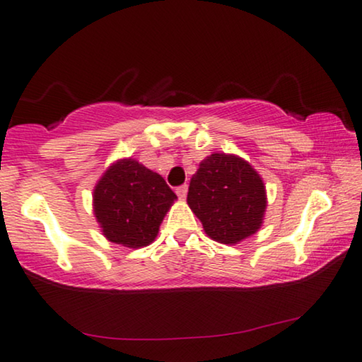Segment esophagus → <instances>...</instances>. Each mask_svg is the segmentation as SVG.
<instances>
[{"label":"esophagus","instance_id":"esophagus-1","mask_svg":"<svg viewBox=\"0 0 362 362\" xmlns=\"http://www.w3.org/2000/svg\"><path fill=\"white\" fill-rule=\"evenodd\" d=\"M187 192H188V187H187V185L177 187V190H175V193H177V195H179V198H182V199L187 197Z\"/></svg>","mask_w":362,"mask_h":362}]
</instances>
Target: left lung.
<instances>
[{
  "label": "left lung",
  "mask_w": 362,
  "mask_h": 362,
  "mask_svg": "<svg viewBox=\"0 0 362 362\" xmlns=\"http://www.w3.org/2000/svg\"><path fill=\"white\" fill-rule=\"evenodd\" d=\"M187 203L209 239L235 245L263 226L267 187L249 160L237 154L213 153L193 174Z\"/></svg>",
  "instance_id": "left-lung-1"
}]
</instances>
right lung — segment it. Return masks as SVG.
Instances as JSON below:
<instances>
[{
	"mask_svg": "<svg viewBox=\"0 0 362 362\" xmlns=\"http://www.w3.org/2000/svg\"><path fill=\"white\" fill-rule=\"evenodd\" d=\"M177 195L163 175L133 158L113 160L93 190V211L112 244L143 249L153 244Z\"/></svg>",
	"mask_w": 362,
	"mask_h": 362,
	"instance_id": "obj_1",
	"label": "right lung"
}]
</instances>
